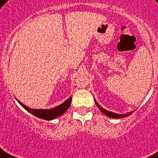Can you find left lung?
Returning <instances> with one entry per match:
<instances>
[{"label": "left lung", "instance_id": "left-lung-1", "mask_svg": "<svg viewBox=\"0 0 158 158\" xmlns=\"http://www.w3.org/2000/svg\"><path fill=\"white\" fill-rule=\"evenodd\" d=\"M95 101V100H94ZM95 103L97 104V106L98 107V108L100 109L101 111L103 112V114H105L106 116L109 117V118H125V117H127L129 116L130 114H132V112H131V113H128L127 114H115V113H112V112H109V111H107V110H105L104 108H103L102 107H101L99 104H98L96 101H95Z\"/></svg>", "mask_w": 158, "mask_h": 158}]
</instances>
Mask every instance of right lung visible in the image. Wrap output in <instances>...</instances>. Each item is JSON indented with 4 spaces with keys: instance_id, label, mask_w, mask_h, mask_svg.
I'll return each mask as SVG.
<instances>
[{
    "instance_id": "right-lung-1",
    "label": "right lung",
    "mask_w": 158,
    "mask_h": 158,
    "mask_svg": "<svg viewBox=\"0 0 158 158\" xmlns=\"http://www.w3.org/2000/svg\"><path fill=\"white\" fill-rule=\"evenodd\" d=\"M71 100H72V98L69 97L64 103L55 107V108H51V109H31V108L26 107V105H24L22 103H20V101H18V102L26 110H27L29 113H31L37 118L45 119V120H51V119L57 118L58 116L62 115L66 110H68V108H69L71 104Z\"/></svg>"
}]
</instances>
